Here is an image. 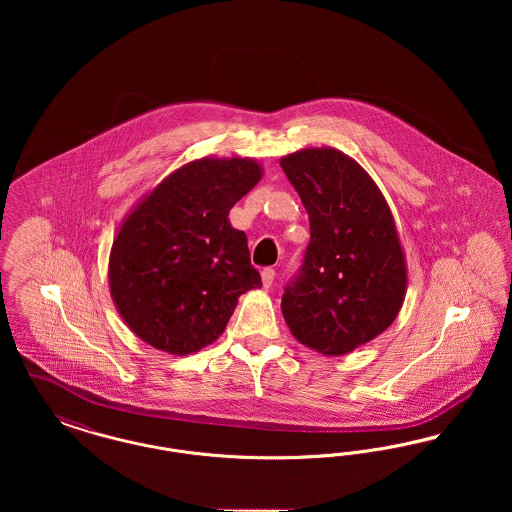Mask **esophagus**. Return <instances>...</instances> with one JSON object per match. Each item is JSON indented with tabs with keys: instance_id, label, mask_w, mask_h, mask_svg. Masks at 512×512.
<instances>
[{
	"instance_id": "esophagus-1",
	"label": "esophagus",
	"mask_w": 512,
	"mask_h": 512,
	"mask_svg": "<svg viewBox=\"0 0 512 512\" xmlns=\"http://www.w3.org/2000/svg\"><path fill=\"white\" fill-rule=\"evenodd\" d=\"M274 276H276L274 268H263V272H261V278H263V286H265V288H270V286H272V282H274Z\"/></svg>"
}]
</instances>
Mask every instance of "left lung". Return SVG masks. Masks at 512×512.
I'll use <instances>...</instances> for the list:
<instances>
[{"label":"left lung","instance_id":"obj_1","mask_svg":"<svg viewBox=\"0 0 512 512\" xmlns=\"http://www.w3.org/2000/svg\"><path fill=\"white\" fill-rule=\"evenodd\" d=\"M280 165L311 222L282 315L305 347L330 357L351 353L388 330L405 301L407 261L390 205L336 147L299 149Z\"/></svg>","mask_w":512,"mask_h":512}]
</instances>
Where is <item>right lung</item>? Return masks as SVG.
Listing matches in <instances>:
<instances>
[{
    "instance_id": "1",
    "label": "right lung",
    "mask_w": 512,
    "mask_h": 512,
    "mask_svg": "<svg viewBox=\"0 0 512 512\" xmlns=\"http://www.w3.org/2000/svg\"><path fill=\"white\" fill-rule=\"evenodd\" d=\"M261 178L255 159L201 157L171 172L124 217L109 255V290L140 340L192 355L219 340L242 293L261 288L247 236L228 220Z\"/></svg>"
}]
</instances>
